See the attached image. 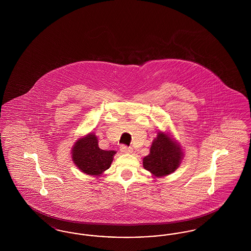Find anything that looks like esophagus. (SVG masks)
Returning a JSON list of instances; mask_svg holds the SVG:
<instances>
[{"label": "esophagus", "mask_w": 251, "mask_h": 251, "mask_svg": "<svg viewBox=\"0 0 251 251\" xmlns=\"http://www.w3.org/2000/svg\"><path fill=\"white\" fill-rule=\"evenodd\" d=\"M120 151H121V152H123V153H127V154H129V153H131L132 152V149L130 148V147H127V146H121L120 147Z\"/></svg>", "instance_id": "obj_1"}]
</instances>
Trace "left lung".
Listing matches in <instances>:
<instances>
[{
  "instance_id": "obj_1",
  "label": "left lung",
  "mask_w": 251,
  "mask_h": 251,
  "mask_svg": "<svg viewBox=\"0 0 251 251\" xmlns=\"http://www.w3.org/2000/svg\"><path fill=\"white\" fill-rule=\"evenodd\" d=\"M183 156V150L171 133L160 131L152 141L149 155L144 157L143 167L154 178H162L179 167Z\"/></svg>"
}]
</instances>
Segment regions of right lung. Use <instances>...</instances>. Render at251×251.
<instances>
[{"label":"right lung","mask_w":251,"mask_h":251,"mask_svg":"<svg viewBox=\"0 0 251 251\" xmlns=\"http://www.w3.org/2000/svg\"><path fill=\"white\" fill-rule=\"evenodd\" d=\"M115 151L100 149L98 137L94 132L78 138L72 148V158L74 165L86 175L99 178L111 167Z\"/></svg>","instance_id":"right-lung-1"}]
</instances>
